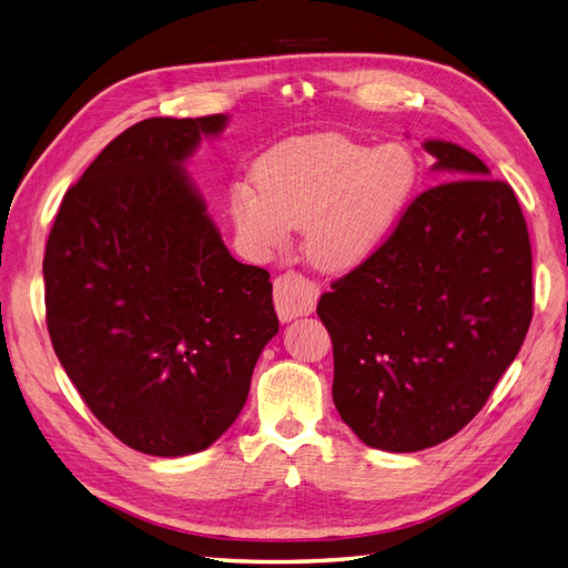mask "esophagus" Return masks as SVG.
I'll list each match as a JSON object with an SVG mask.
<instances>
[{"mask_svg": "<svg viewBox=\"0 0 568 568\" xmlns=\"http://www.w3.org/2000/svg\"><path fill=\"white\" fill-rule=\"evenodd\" d=\"M320 288L298 272H284L274 280V307L282 322L311 315L317 305Z\"/></svg>", "mask_w": 568, "mask_h": 568, "instance_id": "esophagus-1", "label": "esophagus"}]
</instances>
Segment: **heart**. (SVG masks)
I'll return each mask as SVG.
<instances>
[{
	"label": "heart",
	"mask_w": 568,
	"mask_h": 568,
	"mask_svg": "<svg viewBox=\"0 0 568 568\" xmlns=\"http://www.w3.org/2000/svg\"><path fill=\"white\" fill-rule=\"evenodd\" d=\"M419 163L405 144L369 146L324 132L265 151L253 182H236L230 213L248 244L280 248L305 225L303 242L320 270H348L379 248L417 189Z\"/></svg>",
	"instance_id": "1"
}]
</instances>
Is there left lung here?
<instances>
[{
    "label": "left lung",
    "instance_id": "8db88e82",
    "mask_svg": "<svg viewBox=\"0 0 568 568\" xmlns=\"http://www.w3.org/2000/svg\"><path fill=\"white\" fill-rule=\"evenodd\" d=\"M445 180L412 201L386 242L322 294L334 405L369 448L417 453L486 405L532 317L521 205L471 151L428 140Z\"/></svg>",
    "mask_w": 568,
    "mask_h": 568
}]
</instances>
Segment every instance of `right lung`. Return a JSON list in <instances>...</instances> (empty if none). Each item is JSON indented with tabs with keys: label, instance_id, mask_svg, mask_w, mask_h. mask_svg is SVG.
Returning <instances> with one entry per match:
<instances>
[{
	"label": "right lung",
	"instance_id": "add662e5",
	"mask_svg": "<svg viewBox=\"0 0 568 568\" xmlns=\"http://www.w3.org/2000/svg\"><path fill=\"white\" fill-rule=\"evenodd\" d=\"M227 115L149 118L68 189L44 251L47 329L109 432L156 457L213 445L280 332L270 274L234 261L182 163Z\"/></svg>",
	"mask_w": 568,
	"mask_h": 568
}]
</instances>
